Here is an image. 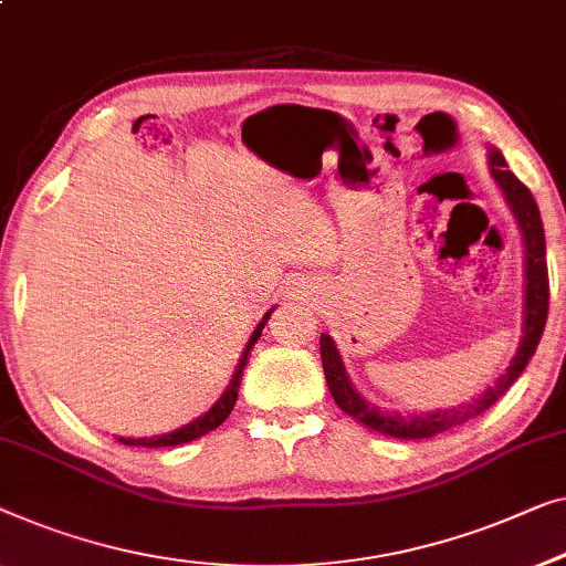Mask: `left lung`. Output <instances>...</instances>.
<instances>
[{"mask_svg": "<svg viewBox=\"0 0 566 566\" xmlns=\"http://www.w3.org/2000/svg\"><path fill=\"white\" fill-rule=\"evenodd\" d=\"M490 170L497 186L503 188L507 203H511L515 219L523 232V244H526V318H523V339L518 344V352L507 365V370L497 378L493 388H488L474 403L467 406H452L447 411H431V413H416V416H400L390 411H380L378 406L367 403L359 392L352 388V382L344 373L342 357L329 334H322V365L326 375V385H329L334 400L344 413L357 419L359 423L370 426L375 431L388 433V437L398 439H429L437 437L441 431L454 429L464 421L474 419V416L485 411L495 403L503 392L511 388L515 378L526 370L528 359L534 357L538 347V339L544 334L546 314H548V270H546V240H544V224L542 214H538L536 199L531 191L507 170V163L501 150H490Z\"/></svg>", "mask_w": 566, "mask_h": 566, "instance_id": "left-lung-1", "label": "left lung"}]
</instances>
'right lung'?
Segmentation results:
<instances>
[{
  "instance_id": "1",
  "label": "right lung",
  "mask_w": 566,
  "mask_h": 566,
  "mask_svg": "<svg viewBox=\"0 0 566 566\" xmlns=\"http://www.w3.org/2000/svg\"><path fill=\"white\" fill-rule=\"evenodd\" d=\"M270 314H273V308H270L268 314L263 316V322L258 324L255 334H252V339L248 342V349H244L240 365H237V373H234V378H232V385H229L224 396L219 398L217 403L211 406L207 413L199 416V419L191 421L188 426H184V429H176V431H170V433H163V437H150V439H125V437H119L122 444H127V447H176V444H186V441L199 439V437H203V433L214 431L219 423H224V419H227L229 413H232V408H234L237 388H240V378H242L244 365H248V355H250L252 344H255V342L260 339V334H263V326H265V322L270 318Z\"/></svg>"
}]
</instances>
